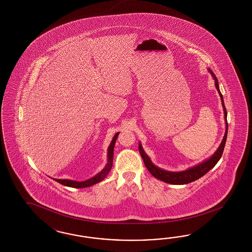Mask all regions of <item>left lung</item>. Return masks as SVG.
<instances>
[{
	"mask_svg": "<svg viewBox=\"0 0 252 252\" xmlns=\"http://www.w3.org/2000/svg\"><path fill=\"white\" fill-rule=\"evenodd\" d=\"M208 71L210 72V74L213 76L214 79V85L217 89V92L220 95L221 98V105L223 109V114H224V120H225V132H224V136L222 137L221 144L218 147V149L216 150V152L207 160H204L202 162L198 163L197 165L193 166V167L189 168L185 171H180V172H171V171H166L163 170L161 168L156 166L155 164H153V161L150 159V157L146 154L141 143L139 142L138 144V150L139 153L143 159V161L145 163L146 167L149 170V172L153 175L155 178L159 179L160 181H163L165 183L172 184V185H184V184H189L197 180L198 178L202 177L204 175H206L207 173L213 169L215 166V164L218 162V160L221 159V154L224 149V145L226 142V137H227V129H228V125H227V112L224 106V102H223V98L221 95L220 89H219V84H218V79L216 78V76L214 74V72L210 68H208Z\"/></svg>",
	"mask_w": 252,
	"mask_h": 252,
	"instance_id": "left-lung-1",
	"label": "left lung"
}]
</instances>
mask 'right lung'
I'll list each match as a JSON object with an SVG mask.
<instances>
[{
  "mask_svg": "<svg viewBox=\"0 0 252 252\" xmlns=\"http://www.w3.org/2000/svg\"><path fill=\"white\" fill-rule=\"evenodd\" d=\"M119 133H116L115 137H113L111 144L108 147V152H107V163L104 168L98 173L96 176H93L92 178L85 180V181H76V180H70V179H57V178H53L54 181L62 184L63 186L70 187V188H75V189H82V188H88L93 186L95 184L99 183L102 181L109 172L111 171L112 166H113V160H114V149H115V141L117 139Z\"/></svg>",
  "mask_w": 252,
  "mask_h": 252,
  "instance_id": "1",
  "label": "right lung"
}]
</instances>
